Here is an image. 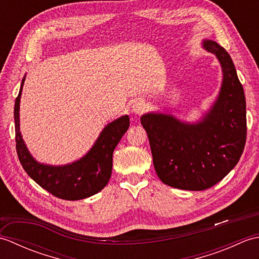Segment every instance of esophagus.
Segmentation results:
<instances>
[{"label":"esophagus","instance_id":"1","mask_svg":"<svg viewBox=\"0 0 259 259\" xmlns=\"http://www.w3.org/2000/svg\"><path fill=\"white\" fill-rule=\"evenodd\" d=\"M147 103L145 101L142 100H138V101H135L133 107H131V109H133V112L136 113V114H141L142 112L146 111L147 109Z\"/></svg>","mask_w":259,"mask_h":259}]
</instances>
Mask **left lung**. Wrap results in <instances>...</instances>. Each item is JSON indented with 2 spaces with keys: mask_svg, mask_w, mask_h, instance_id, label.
Returning a JSON list of instances; mask_svg holds the SVG:
<instances>
[{
  "mask_svg": "<svg viewBox=\"0 0 259 259\" xmlns=\"http://www.w3.org/2000/svg\"><path fill=\"white\" fill-rule=\"evenodd\" d=\"M203 48L221 61L224 81L201 122L187 124L161 113L141 117L158 177L184 190H205L219 183L237 164L246 144L245 93L233 60L216 42L203 41Z\"/></svg>",
  "mask_w": 259,
  "mask_h": 259,
  "instance_id": "obj_1",
  "label": "left lung"
}]
</instances>
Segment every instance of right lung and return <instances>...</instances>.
I'll use <instances>...</instances> for the list:
<instances>
[{"label":"right lung","mask_w":259,"mask_h":259,"mask_svg":"<svg viewBox=\"0 0 259 259\" xmlns=\"http://www.w3.org/2000/svg\"><path fill=\"white\" fill-rule=\"evenodd\" d=\"M24 79L22 80L19 96L15 99L14 122L16 152L25 172L38 186L60 199L80 200L102 190L111 177L114 148L129 128L128 115L109 123L91 150L79 161L62 167L41 164L27 151L20 133V98Z\"/></svg>","instance_id":"add662e5"}]
</instances>
